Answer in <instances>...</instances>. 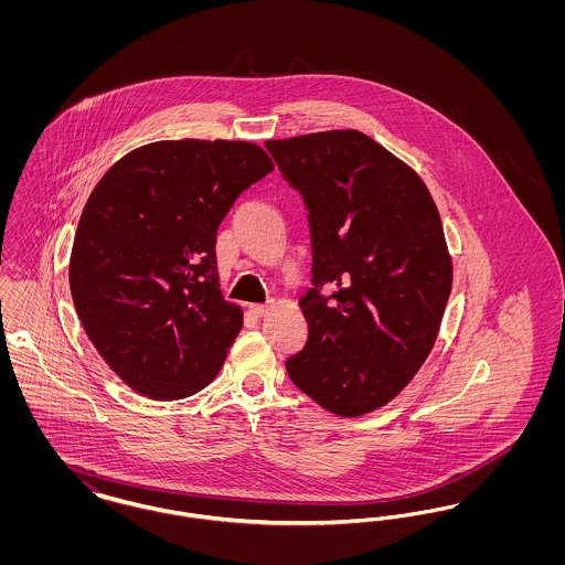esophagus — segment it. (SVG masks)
I'll use <instances>...</instances> for the list:
<instances>
[{"label":"esophagus","instance_id":"34e87169","mask_svg":"<svg viewBox=\"0 0 565 565\" xmlns=\"http://www.w3.org/2000/svg\"><path fill=\"white\" fill-rule=\"evenodd\" d=\"M249 313L254 318H265L269 313V305H249Z\"/></svg>","mask_w":565,"mask_h":565}]
</instances>
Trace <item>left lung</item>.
I'll list each match as a JSON object with an SVG mask.
<instances>
[{
    "instance_id": "8db88e82",
    "label": "left lung",
    "mask_w": 565,
    "mask_h": 565,
    "mask_svg": "<svg viewBox=\"0 0 565 565\" xmlns=\"http://www.w3.org/2000/svg\"><path fill=\"white\" fill-rule=\"evenodd\" d=\"M265 146L305 199L313 252V288L298 300L309 337L286 371L326 411L366 415L436 343L454 284L440 214L417 171L355 129Z\"/></svg>"
}]
</instances>
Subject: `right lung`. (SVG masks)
<instances>
[{
  "label": "right lung",
  "instance_id": "add662e5",
  "mask_svg": "<svg viewBox=\"0 0 565 565\" xmlns=\"http://www.w3.org/2000/svg\"><path fill=\"white\" fill-rule=\"evenodd\" d=\"M270 171L252 141L164 139L114 162L90 192L72 298L95 350L137 394L189 398L220 373L243 311L220 292L215 233Z\"/></svg>",
  "mask_w": 565,
  "mask_h": 565
}]
</instances>
